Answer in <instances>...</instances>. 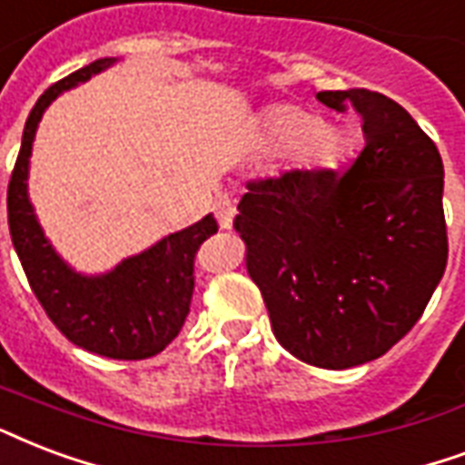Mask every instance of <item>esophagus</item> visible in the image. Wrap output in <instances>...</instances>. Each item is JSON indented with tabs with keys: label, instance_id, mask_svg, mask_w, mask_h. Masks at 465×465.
I'll use <instances>...</instances> for the list:
<instances>
[{
	"label": "esophagus",
	"instance_id": "obj_1",
	"mask_svg": "<svg viewBox=\"0 0 465 465\" xmlns=\"http://www.w3.org/2000/svg\"><path fill=\"white\" fill-rule=\"evenodd\" d=\"M217 219H219V226H222V229H229V226H232V222H233V217H236V207H233V202L229 200V197H219V202H217Z\"/></svg>",
	"mask_w": 465,
	"mask_h": 465
}]
</instances>
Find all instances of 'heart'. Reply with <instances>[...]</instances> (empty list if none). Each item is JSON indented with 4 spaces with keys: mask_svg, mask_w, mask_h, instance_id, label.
Returning a JSON list of instances; mask_svg holds the SVG:
<instances>
[{
    "mask_svg": "<svg viewBox=\"0 0 465 465\" xmlns=\"http://www.w3.org/2000/svg\"><path fill=\"white\" fill-rule=\"evenodd\" d=\"M261 143L268 153H290L307 168L331 165L343 151L341 136L334 129H324L317 116L290 104L272 106L263 116Z\"/></svg>",
    "mask_w": 465,
    "mask_h": 465,
    "instance_id": "obj_1",
    "label": "heart"
}]
</instances>
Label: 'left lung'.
I'll use <instances>...</instances> for the list:
<instances>
[{
    "mask_svg": "<svg viewBox=\"0 0 465 465\" xmlns=\"http://www.w3.org/2000/svg\"><path fill=\"white\" fill-rule=\"evenodd\" d=\"M317 99L359 112V158L343 173L288 170L248 183L233 229L280 346L310 366L343 371L388 353L444 275V163L420 124L381 92Z\"/></svg>",
    "mask_w": 465,
    "mask_h": 465,
    "instance_id": "1",
    "label": "left lung"
}]
</instances>
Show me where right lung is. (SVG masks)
I'll use <instances>...</instances> for the list:
<instances>
[{"mask_svg": "<svg viewBox=\"0 0 465 465\" xmlns=\"http://www.w3.org/2000/svg\"><path fill=\"white\" fill-rule=\"evenodd\" d=\"M116 58H99L51 84L38 97L24 126L21 151L14 165L6 209L9 232L28 285L67 341L97 356L116 361L151 359L168 346L185 324L194 290V253L217 222L212 214L161 239L104 275L75 272L44 236L28 202V158L41 116L60 92L90 80Z\"/></svg>", "mask_w": 465, "mask_h": 465, "instance_id": "1", "label": "right lung"}]
</instances>
